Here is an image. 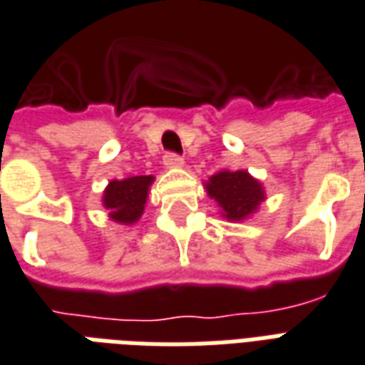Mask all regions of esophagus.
Returning <instances> with one entry per match:
<instances>
[{
    "label": "esophagus",
    "instance_id": "esophagus-1",
    "mask_svg": "<svg viewBox=\"0 0 365 365\" xmlns=\"http://www.w3.org/2000/svg\"><path fill=\"white\" fill-rule=\"evenodd\" d=\"M163 165L167 169H179V167H185V160L177 155V153H165V158H163Z\"/></svg>",
    "mask_w": 365,
    "mask_h": 365
}]
</instances>
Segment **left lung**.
Listing matches in <instances>:
<instances>
[{"label":"left lung","instance_id":"left-lung-1","mask_svg":"<svg viewBox=\"0 0 365 365\" xmlns=\"http://www.w3.org/2000/svg\"><path fill=\"white\" fill-rule=\"evenodd\" d=\"M205 190L229 221H245L265 200L264 186L248 171L217 173L205 182Z\"/></svg>","mask_w":365,"mask_h":365}]
</instances>
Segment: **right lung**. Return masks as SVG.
I'll use <instances>...</instances> for the list:
<instances>
[{"instance_id": "1", "label": "right lung", "mask_w": 365, "mask_h": 365, "mask_svg": "<svg viewBox=\"0 0 365 365\" xmlns=\"http://www.w3.org/2000/svg\"><path fill=\"white\" fill-rule=\"evenodd\" d=\"M153 182L152 175L128 177L123 180H111L103 192V207L115 223L133 225L142 217L148 200V190Z\"/></svg>"}]
</instances>
